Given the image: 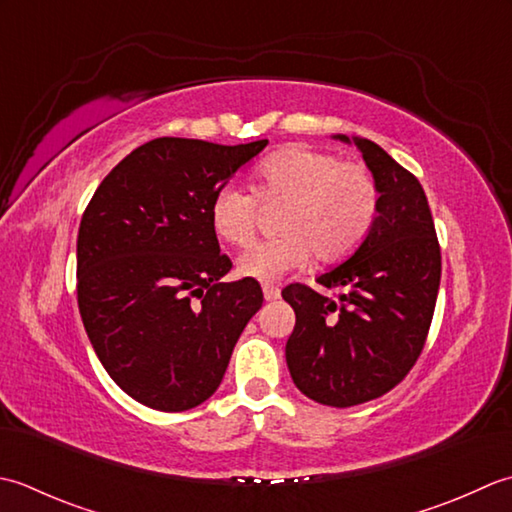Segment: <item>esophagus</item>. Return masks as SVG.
Wrapping results in <instances>:
<instances>
[{
	"instance_id": "1",
	"label": "esophagus",
	"mask_w": 512,
	"mask_h": 512,
	"mask_svg": "<svg viewBox=\"0 0 512 512\" xmlns=\"http://www.w3.org/2000/svg\"><path fill=\"white\" fill-rule=\"evenodd\" d=\"M263 296H265L267 302H269V300H278V298H280V289L274 287V285H265V287H263Z\"/></svg>"
}]
</instances>
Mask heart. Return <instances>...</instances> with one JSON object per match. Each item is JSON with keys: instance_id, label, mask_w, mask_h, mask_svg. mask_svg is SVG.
Instances as JSON below:
<instances>
[{"instance_id": "b5f03b06", "label": "heart", "mask_w": 512, "mask_h": 512, "mask_svg": "<svg viewBox=\"0 0 512 512\" xmlns=\"http://www.w3.org/2000/svg\"><path fill=\"white\" fill-rule=\"evenodd\" d=\"M263 201H285L278 218L283 236L252 245L238 256V271L258 283H276L287 271L305 267L314 254L320 263L351 256L373 229L380 190L364 163L340 161L309 145L269 154L256 170ZM210 221L218 238L243 247L252 241L258 198L245 185L223 183L212 196Z\"/></svg>"}]
</instances>
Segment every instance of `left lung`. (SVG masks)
Listing matches in <instances>:
<instances>
[{"label": "left lung", "instance_id": "left-lung-1", "mask_svg": "<svg viewBox=\"0 0 512 512\" xmlns=\"http://www.w3.org/2000/svg\"><path fill=\"white\" fill-rule=\"evenodd\" d=\"M333 139L360 150L378 181L380 207L356 252L318 276L338 296L307 285L283 289L296 311L285 358L307 398L344 409L380 398L411 371L431 327L442 256L420 181L378 143Z\"/></svg>", "mask_w": 512, "mask_h": 512}]
</instances>
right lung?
Returning a JSON list of instances; mask_svg holds the SVG:
<instances>
[{
  "instance_id": "1",
  "label": "right lung",
  "mask_w": 512,
  "mask_h": 512,
  "mask_svg": "<svg viewBox=\"0 0 512 512\" xmlns=\"http://www.w3.org/2000/svg\"><path fill=\"white\" fill-rule=\"evenodd\" d=\"M265 145L154 139L112 168L83 212V327L110 378L150 409L187 411L210 398L263 307L254 278L221 283L232 263L210 203Z\"/></svg>"
}]
</instances>
